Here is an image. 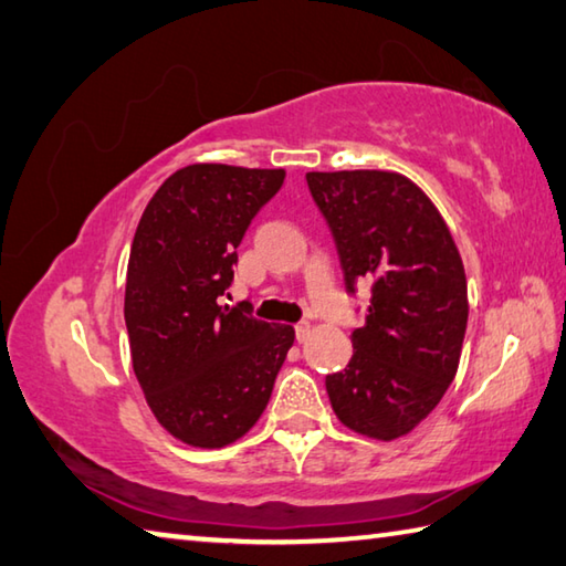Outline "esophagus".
I'll return each instance as SVG.
<instances>
[{
    "mask_svg": "<svg viewBox=\"0 0 566 566\" xmlns=\"http://www.w3.org/2000/svg\"><path fill=\"white\" fill-rule=\"evenodd\" d=\"M308 335H311V323H308V321L295 323V340L303 343L305 338H308Z\"/></svg>",
    "mask_w": 566,
    "mask_h": 566,
    "instance_id": "obj_1",
    "label": "esophagus"
}]
</instances>
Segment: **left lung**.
<instances>
[{
    "label": "left lung",
    "instance_id": "1",
    "mask_svg": "<svg viewBox=\"0 0 566 566\" xmlns=\"http://www.w3.org/2000/svg\"><path fill=\"white\" fill-rule=\"evenodd\" d=\"M340 255L345 291L370 281L353 358L325 378L335 415L375 440L408 434L438 408L460 365L468 277L438 208L390 171L305 174Z\"/></svg>",
    "mask_w": 566,
    "mask_h": 566
}]
</instances>
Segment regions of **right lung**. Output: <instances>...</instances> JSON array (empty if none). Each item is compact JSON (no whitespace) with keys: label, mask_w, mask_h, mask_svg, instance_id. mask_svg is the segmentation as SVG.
Here are the masks:
<instances>
[{"label":"right lung","mask_w":566,"mask_h":566,"mask_svg":"<svg viewBox=\"0 0 566 566\" xmlns=\"http://www.w3.org/2000/svg\"><path fill=\"white\" fill-rule=\"evenodd\" d=\"M283 168L193 164L168 176L138 221L124 318L136 380L156 420L193 448L253 428L295 340L251 305H218L235 248L283 186Z\"/></svg>","instance_id":"obj_1"}]
</instances>
